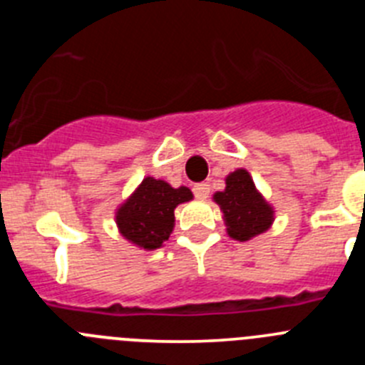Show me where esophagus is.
I'll list each match as a JSON object with an SVG mask.
<instances>
[{
  "label": "esophagus",
  "mask_w": 365,
  "mask_h": 365,
  "mask_svg": "<svg viewBox=\"0 0 365 365\" xmlns=\"http://www.w3.org/2000/svg\"><path fill=\"white\" fill-rule=\"evenodd\" d=\"M210 193V185L208 182H199V185H193V195L197 199H206Z\"/></svg>",
  "instance_id": "34e87169"
}]
</instances>
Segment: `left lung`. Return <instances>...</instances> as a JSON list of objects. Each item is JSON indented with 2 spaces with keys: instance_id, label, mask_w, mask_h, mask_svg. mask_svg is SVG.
Segmentation results:
<instances>
[{
  "instance_id": "obj_1",
  "label": "left lung",
  "mask_w": 365,
  "mask_h": 365,
  "mask_svg": "<svg viewBox=\"0 0 365 365\" xmlns=\"http://www.w3.org/2000/svg\"><path fill=\"white\" fill-rule=\"evenodd\" d=\"M232 240L248 241L263 234L274 221V208L263 199L247 170L240 168L227 177V188L214 193Z\"/></svg>"
}]
</instances>
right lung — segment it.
Returning <instances> with one entry per match:
<instances>
[{
  "instance_id": "1",
  "label": "right lung",
  "mask_w": 365,
  "mask_h": 365,
  "mask_svg": "<svg viewBox=\"0 0 365 365\" xmlns=\"http://www.w3.org/2000/svg\"><path fill=\"white\" fill-rule=\"evenodd\" d=\"M192 199V192L186 186L172 188L166 180L146 177L130 197L118 206L115 214L118 232L130 243L144 250L160 248L173 232V210L180 202H188Z\"/></svg>"
}]
</instances>
